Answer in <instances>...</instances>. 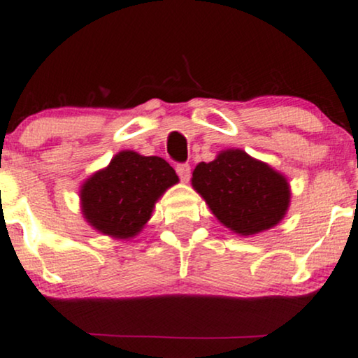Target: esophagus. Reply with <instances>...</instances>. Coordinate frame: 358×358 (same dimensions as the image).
Here are the masks:
<instances>
[{
    "label": "esophagus",
    "instance_id": "1",
    "mask_svg": "<svg viewBox=\"0 0 358 358\" xmlns=\"http://www.w3.org/2000/svg\"><path fill=\"white\" fill-rule=\"evenodd\" d=\"M176 173H178L182 182H188L192 176V166L188 165V163H178V165H176Z\"/></svg>",
    "mask_w": 358,
    "mask_h": 358
}]
</instances>
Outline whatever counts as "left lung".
I'll use <instances>...</instances> for the list:
<instances>
[{
	"instance_id": "left-lung-1",
	"label": "left lung",
	"mask_w": 358,
	"mask_h": 358,
	"mask_svg": "<svg viewBox=\"0 0 358 358\" xmlns=\"http://www.w3.org/2000/svg\"><path fill=\"white\" fill-rule=\"evenodd\" d=\"M193 188L235 234L255 235L277 225L290 203L287 180L242 150H227L193 170Z\"/></svg>"
}]
</instances>
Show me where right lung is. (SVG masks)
Instances as JSON below:
<instances>
[{"mask_svg":"<svg viewBox=\"0 0 358 358\" xmlns=\"http://www.w3.org/2000/svg\"><path fill=\"white\" fill-rule=\"evenodd\" d=\"M176 182L175 170L163 158L120 152L81 187V208L101 234L130 238L150 220L158 196Z\"/></svg>","mask_w":358,"mask_h":358,"instance_id":"obj_1","label":"right lung"}]
</instances>
